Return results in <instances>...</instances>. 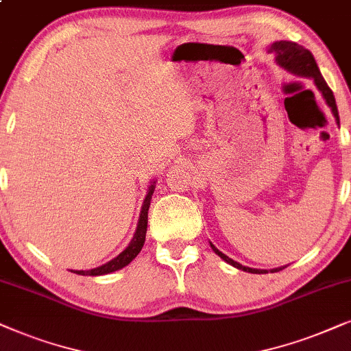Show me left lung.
<instances>
[{
	"instance_id": "obj_1",
	"label": "left lung",
	"mask_w": 351,
	"mask_h": 351,
	"mask_svg": "<svg viewBox=\"0 0 351 351\" xmlns=\"http://www.w3.org/2000/svg\"><path fill=\"white\" fill-rule=\"evenodd\" d=\"M268 53L274 54V60H276V64L281 69L287 70L289 73L295 75V77L311 78V80L315 82L316 88L319 90L322 97L326 99V104L330 107V110H332V115L335 117V121H337V125L340 127L339 110H337V104H335L334 93L330 91L328 83H326L324 78H322V75L319 72V67H317L316 60H315V58H313V54L310 53V51L305 49L300 45L293 43V41L281 40V41H274L273 45H269L268 46ZM210 247H212V250L219 256V258H223L228 265L234 266V268H237V269L245 271V273H252V274L268 273V269H255V268H249V266L237 263V261L230 258L228 255H224L223 252H219L217 247L212 244V242H210ZM284 268H286V266H279V268L271 269V273H278V271H281Z\"/></svg>"
}]
</instances>
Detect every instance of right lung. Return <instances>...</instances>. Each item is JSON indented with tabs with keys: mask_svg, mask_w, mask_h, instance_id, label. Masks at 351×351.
<instances>
[{
	"mask_svg": "<svg viewBox=\"0 0 351 351\" xmlns=\"http://www.w3.org/2000/svg\"><path fill=\"white\" fill-rule=\"evenodd\" d=\"M154 189H156V181H151L147 188V194L144 197L141 212H139V218H138V224H136V231H134L133 239L130 241V244L125 247L123 250L120 252L115 258H112L110 261H107L106 265L97 266V268L93 269H70L72 273L80 274V276H102V274H109L114 273L117 269H121L123 266H127L132 263V261L136 258V255L141 252L144 241H146V231H147V212H149V205H151V199L154 194Z\"/></svg>",
	"mask_w": 351,
	"mask_h": 351,
	"instance_id": "add662e5",
	"label": "right lung"
}]
</instances>
